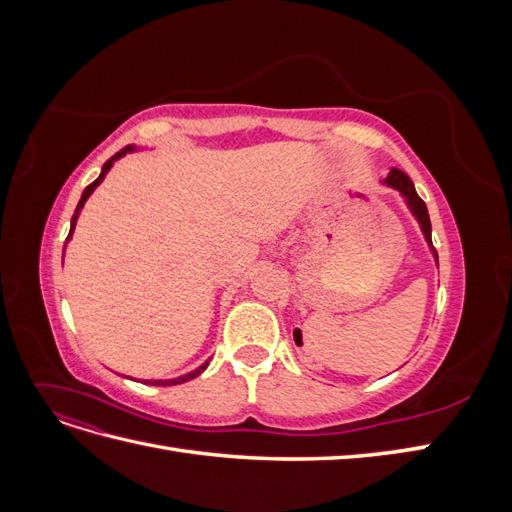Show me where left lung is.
<instances>
[{"label":"left lung","instance_id":"1","mask_svg":"<svg viewBox=\"0 0 512 512\" xmlns=\"http://www.w3.org/2000/svg\"><path fill=\"white\" fill-rule=\"evenodd\" d=\"M384 183H386V185H391V188H395L401 196L406 198V203H408V207H410L412 215H414V218L418 220V224H421V230H423V235H425V239H427V243H429V247H431L433 256H436V260H438V252L433 250V243H431V222H429L427 205L423 203V198L416 194L412 179L404 173V170L393 168L391 173H389V177L384 179Z\"/></svg>","mask_w":512,"mask_h":512}]
</instances>
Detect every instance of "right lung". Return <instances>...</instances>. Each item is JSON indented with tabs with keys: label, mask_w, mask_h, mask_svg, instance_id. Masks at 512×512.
<instances>
[{
	"label": "right lung",
	"mask_w": 512,
	"mask_h": 512,
	"mask_svg": "<svg viewBox=\"0 0 512 512\" xmlns=\"http://www.w3.org/2000/svg\"><path fill=\"white\" fill-rule=\"evenodd\" d=\"M130 151H134V147L132 145H128L126 149H121L119 153H115V156L111 158V160H106L104 162V166H102V173H100V177L94 181V183H89L87 188H85V192H83V196H81V200H79V205H76V211H74V215H72V222H70V235H68V239H66V243L70 241V237H72V232H74V226H76V220H79V211L83 209V205H85V200L89 198V194L94 192L98 185L102 183V179L106 177V173L108 170H111V166H113V162L115 160H119V158H123L126 156V153H130ZM64 250H66V245H64ZM207 365H209V361H205L203 365H200L198 369H194V371H190V374H185V376H179V378H173V380H147L145 384H151V386H173V384H183V382H188V380H194L196 376H200L203 374V371L207 369Z\"/></svg>",
	"instance_id": "1"
}]
</instances>
